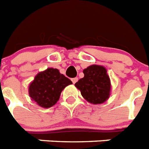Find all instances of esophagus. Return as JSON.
Masks as SVG:
<instances>
[{
	"label": "esophagus",
	"mask_w": 149,
	"mask_h": 149,
	"mask_svg": "<svg viewBox=\"0 0 149 149\" xmlns=\"http://www.w3.org/2000/svg\"><path fill=\"white\" fill-rule=\"evenodd\" d=\"M78 78H71V81H72V82H73V84H75L76 82L78 81Z\"/></svg>",
	"instance_id": "obj_1"
}]
</instances>
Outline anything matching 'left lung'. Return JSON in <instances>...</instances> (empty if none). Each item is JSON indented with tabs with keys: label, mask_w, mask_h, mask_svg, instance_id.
<instances>
[{
	"label": "left lung",
	"mask_w": 149,
	"mask_h": 149,
	"mask_svg": "<svg viewBox=\"0 0 149 149\" xmlns=\"http://www.w3.org/2000/svg\"><path fill=\"white\" fill-rule=\"evenodd\" d=\"M84 78L74 85L81 91L84 99L91 104H102L110 96L111 81L106 68L93 65L83 70Z\"/></svg>",
	"instance_id": "1"
}]
</instances>
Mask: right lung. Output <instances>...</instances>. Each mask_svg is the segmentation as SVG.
<instances>
[{
	"label": "right lung",
	"instance_id": "1",
	"mask_svg": "<svg viewBox=\"0 0 149 149\" xmlns=\"http://www.w3.org/2000/svg\"><path fill=\"white\" fill-rule=\"evenodd\" d=\"M72 84L69 78L61 74L58 69L49 68L39 72L30 84V97L42 108H50L57 103L61 91Z\"/></svg>",
	"mask_w": 149,
	"mask_h": 149
}]
</instances>
